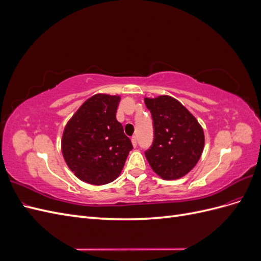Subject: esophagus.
I'll use <instances>...</instances> for the list:
<instances>
[{"label":"esophagus","instance_id":"obj_1","mask_svg":"<svg viewBox=\"0 0 261 261\" xmlns=\"http://www.w3.org/2000/svg\"><path fill=\"white\" fill-rule=\"evenodd\" d=\"M132 145L134 146V147H136L137 146V138L135 137V136H134V137H132Z\"/></svg>","mask_w":261,"mask_h":261}]
</instances>
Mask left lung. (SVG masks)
I'll return each mask as SVG.
<instances>
[{
	"label": "left lung",
	"instance_id": "left-lung-1",
	"mask_svg": "<svg viewBox=\"0 0 261 261\" xmlns=\"http://www.w3.org/2000/svg\"><path fill=\"white\" fill-rule=\"evenodd\" d=\"M152 115L154 139L146 151L152 171L162 179H178L199 161L204 147V134L196 117L178 100L167 94L145 98Z\"/></svg>",
	"mask_w": 261,
	"mask_h": 261
}]
</instances>
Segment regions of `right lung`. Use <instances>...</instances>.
I'll list each match as a JSON object with an SVG mask.
<instances>
[{"label": "right lung", "instance_id": "right-lung-1", "mask_svg": "<svg viewBox=\"0 0 261 261\" xmlns=\"http://www.w3.org/2000/svg\"><path fill=\"white\" fill-rule=\"evenodd\" d=\"M120 101L118 94H93L63 130V158L75 176L85 183L105 185L116 179L133 149L122 124L116 120Z\"/></svg>", "mask_w": 261, "mask_h": 261}]
</instances>
